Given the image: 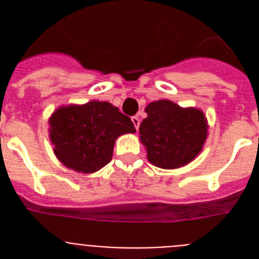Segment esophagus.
Here are the masks:
<instances>
[{
  "label": "esophagus",
  "instance_id": "obj_1",
  "mask_svg": "<svg viewBox=\"0 0 259 259\" xmlns=\"http://www.w3.org/2000/svg\"><path fill=\"white\" fill-rule=\"evenodd\" d=\"M131 119H132V123H134L135 128H136V130H139V127H140V118H139L137 115H135V116H132Z\"/></svg>",
  "mask_w": 259,
  "mask_h": 259
}]
</instances>
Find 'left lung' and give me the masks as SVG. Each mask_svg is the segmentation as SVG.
I'll return each instance as SVG.
<instances>
[{
  "instance_id": "8db88e82",
  "label": "left lung",
  "mask_w": 259,
  "mask_h": 259,
  "mask_svg": "<svg viewBox=\"0 0 259 259\" xmlns=\"http://www.w3.org/2000/svg\"><path fill=\"white\" fill-rule=\"evenodd\" d=\"M145 111L148 116L139 130L150 163L172 170L197 157L209 128L200 109H183L172 101L159 100L150 102Z\"/></svg>"
}]
</instances>
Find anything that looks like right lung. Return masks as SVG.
Listing matches in <instances>:
<instances>
[{
    "label": "right lung",
    "instance_id": "obj_1",
    "mask_svg": "<svg viewBox=\"0 0 259 259\" xmlns=\"http://www.w3.org/2000/svg\"><path fill=\"white\" fill-rule=\"evenodd\" d=\"M49 125L54 154L66 167L83 174L101 170L111 161L116 139L136 132L131 119L102 101L61 106Z\"/></svg>",
    "mask_w": 259,
    "mask_h": 259
}]
</instances>
